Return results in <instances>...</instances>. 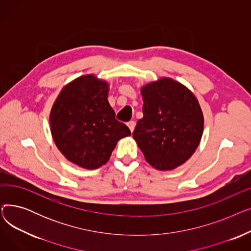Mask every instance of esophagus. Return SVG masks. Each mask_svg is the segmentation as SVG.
<instances>
[{"label":"esophagus","mask_w":251,"mask_h":251,"mask_svg":"<svg viewBox=\"0 0 251 251\" xmlns=\"http://www.w3.org/2000/svg\"><path fill=\"white\" fill-rule=\"evenodd\" d=\"M127 126L129 127L131 132H133V130H134V128H135V122H134V121H130V122L127 123Z\"/></svg>","instance_id":"esophagus-1"}]
</instances>
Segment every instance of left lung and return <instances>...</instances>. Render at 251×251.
<instances>
[{
    "label": "left lung",
    "mask_w": 251,
    "mask_h": 251,
    "mask_svg": "<svg viewBox=\"0 0 251 251\" xmlns=\"http://www.w3.org/2000/svg\"><path fill=\"white\" fill-rule=\"evenodd\" d=\"M143 117L133 138L147 162L160 171L173 170L189 160L203 132L199 100L185 85L162 77L143 85Z\"/></svg>",
    "instance_id": "left-lung-1"
}]
</instances>
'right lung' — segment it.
<instances>
[{"label":"right lung","instance_id":"add662e5","mask_svg":"<svg viewBox=\"0 0 251 251\" xmlns=\"http://www.w3.org/2000/svg\"><path fill=\"white\" fill-rule=\"evenodd\" d=\"M109 83L95 74L66 84L50 113V133L69 162L87 170L107 164L117 142L131 132L117 121L108 100Z\"/></svg>","mask_w":251,"mask_h":251}]
</instances>
